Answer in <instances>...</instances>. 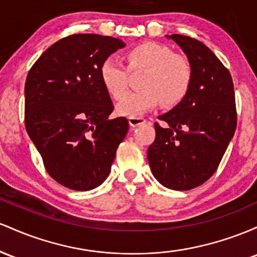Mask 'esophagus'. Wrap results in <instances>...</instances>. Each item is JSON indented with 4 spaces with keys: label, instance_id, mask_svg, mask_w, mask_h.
<instances>
[{
    "label": "esophagus",
    "instance_id": "obj_1",
    "mask_svg": "<svg viewBox=\"0 0 257 257\" xmlns=\"http://www.w3.org/2000/svg\"><path fill=\"white\" fill-rule=\"evenodd\" d=\"M128 122L132 127H136V126H140V125H142V123H146L147 120L144 119L143 116H130Z\"/></svg>",
    "mask_w": 257,
    "mask_h": 257
}]
</instances>
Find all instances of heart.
Segmentation results:
<instances>
[{
    "label": "heart",
    "instance_id": "heart-1",
    "mask_svg": "<svg viewBox=\"0 0 257 257\" xmlns=\"http://www.w3.org/2000/svg\"><path fill=\"white\" fill-rule=\"evenodd\" d=\"M127 66L120 60L108 58L99 69L100 81L114 99L120 100L128 89L129 72L146 70L141 87L143 90L128 95L117 105L120 115L136 116L154 108L178 104L188 94L194 80L191 60L166 45L142 42L126 52ZM130 71L128 72V70Z\"/></svg>",
    "mask_w": 257,
    "mask_h": 257
}]
</instances>
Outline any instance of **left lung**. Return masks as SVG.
Returning <instances> with one entry per match:
<instances>
[{"mask_svg":"<svg viewBox=\"0 0 257 257\" xmlns=\"http://www.w3.org/2000/svg\"><path fill=\"white\" fill-rule=\"evenodd\" d=\"M167 37L191 60L194 80L188 94L172 110L158 116L166 126L154 123L148 161L163 186L189 191L215 174L234 136V86L228 69L203 42L178 34Z\"/></svg>","mask_w":257,"mask_h":257,"instance_id":"left-lung-1","label":"left lung"}]
</instances>
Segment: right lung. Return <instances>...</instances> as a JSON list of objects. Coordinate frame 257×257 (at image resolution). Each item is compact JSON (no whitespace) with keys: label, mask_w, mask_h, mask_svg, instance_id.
Wrapping results in <instances>:
<instances>
[{"label":"right lung","mask_w":257,"mask_h":257,"mask_svg":"<svg viewBox=\"0 0 257 257\" xmlns=\"http://www.w3.org/2000/svg\"><path fill=\"white\" fill-rule=\"evenodd\" d=\"M121 40L75 34L52 45L25 81V128L46 171L73 191L100 186L110 172L128 121L109 120L114 105L99 69L125 47Z\"/></svg>","instance_id":"add662e5"}]
</instances>
